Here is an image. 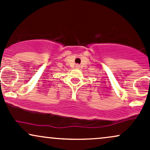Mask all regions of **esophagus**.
Segmentation results:
<instances>
[{"label": "esophagus", "instance_id": "esophagus-1", "mask_svg": "<svg viewBox=\"0 0 150 150\" xmlns=\"http://www.w3.org/2000/svg\"><path fill=\"white\" fill-rule=\"evenodd\" d=\"M75 68H80V65L76 64V65H75Z\"/></svg>", "mask_w": 150, "mask_h": 150}]
</instances>
